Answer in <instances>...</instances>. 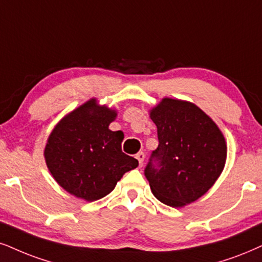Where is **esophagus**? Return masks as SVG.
Returning <instances> with one entry per match:
<instances>
[{"label":"esophagus","instance_id":"obj_1","mask_svg":"<svg viewBox=\"0 0 262 262\" xmlns=\"http://www.w3.org/2000/svg\"><path fill=\"white\" fill-rule=\"evenodd\" d=\"M135 158L139 161V164H140V167H142V163H144V160H145V154L144 152H139V154L135 156Z\"/></svg>","mask_w":262,"mask_h":262}]
</instances>
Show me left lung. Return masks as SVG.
Wrapping results in <instances>:
<instances>
[{
    "label": "left lung",
    "instance_id": "obj_1",
    "mask_svg": "<svg viewBox=\"0 0 262 262\" xmlns=\"http://www.w3.org/2000/svg\"><path fill=\"white\" fill-rule=\"evenodd\" d=\"M150 117L160 142L145 168L152 193L173 208L197 201L224 170L223 133L200 107L178 99H162Z\"/></svg>",
    "mask_w": 262,
    "mask_h": 262
}]
</instances>
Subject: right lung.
Masks as SVG:
<instances>
[{
  "label": "right lung",
  "mask_w": 262,
  "mask_h": 262,
  "mask_svg": "<svg viewBox=\"0 0 262 262\" xmlns=\"http://www.w3.org/2000/svg\"><path fill=\"white\" fill-rule=\"evenodd\" d=\"M117 112L91 99L55 125L45 147L55 181L75 197L94 202L114 190L124 173L139 165L122 152L124 135L108 125Z\"/></svg>",
  "instance_id": "add662e5"
}]
</instances>
